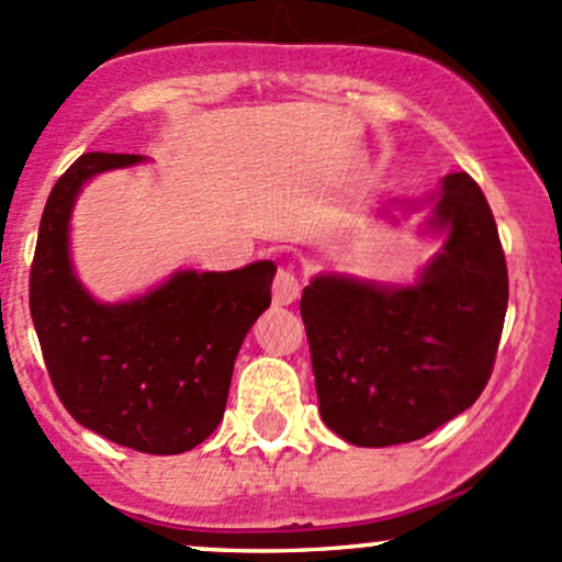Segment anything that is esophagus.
<instances>
[{
  "instance_id": "esophagus-1",
  "label": "esophagus",
  "mask_w": 562,
  "mask_h": 562,
  "mask_svg": "<svg viewBox=\"0 0 562 562\" xmlns=\"http://www.w3.org/2000/svg\"><path fill=\"white\" fill-rule=\"evenodd\" d=\"M301 295V280L293 269H280L272 282L274 306H290Z\"/></svg>"
}]
</instances>
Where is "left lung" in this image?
I'll list each match as a JSON object with an SVG mask.
<instances>
[{
  "mask_svg": "<svg viewBox=\"0 0 562 562\" xmlns=\"http://www.w3.org/2000/svg\"><path fill=\"white\" fill-rule=\"evenodd\" d=\"M447 243L415 288L319 274L303 288L319 415L357 447H393L465 412L492 378L507 312V263L492 209L465 171L434 211Z\"/></svg>",
  "mask_w": 562,
  "mask_h": 562,
  "instance_id": "1",
  "label": "left lung"
}]
</instances>
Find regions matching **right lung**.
<instances>
[{"instance_id":"right-lung-1","label":"right lung","mask_w":562,"mask_h":562,"mask_svg":"<svg viewBox=\"0 0 562 562\" xmlns=\"http://www.w3.org/2000/svg\"><path fill=\"white\" fill-rule=\"evenodd\" d=\"M139 160L83 153L57 179L31 263V317L49 380L76 423L145 454H182L222 423L237 351L272 303L277 267L177 272L115 306L89 299L70 267V209L89 177Z\"/></svg>"}]
</instances>
